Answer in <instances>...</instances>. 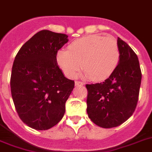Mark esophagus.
Segmentation results:
<instances>
[{"label": "esophagus", "instance_id": "esophagus-1", "mask_svg": "<svg viewBox=\"0 0 152 152\" xmlns=\"http://www.w3.org/2000/svg\"><path fill=\"white\" fill-rule=\"evenodd\" d=\"M75 85H76V86H83V85H84V83H83V82H80V81H76V82H75Z\"/></svg>", "mask_w": 152, "mask_h": 152}]
</instances>
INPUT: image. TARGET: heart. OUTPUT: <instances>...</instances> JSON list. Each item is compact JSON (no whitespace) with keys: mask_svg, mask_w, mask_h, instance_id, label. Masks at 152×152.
Segmentation results:
<instances>
[{"mask_svg":"<svg viewBox=\"0 0 152 152\" xmlns=\"http://www.w3.org/2000/svg\"><path fill=\"white\" fill-rule=\"evenodd\" d=\"M58 64L65 75L76 77L83 68L94 80L109 77L120 61V48L112 37L89 35L75 40L68 50H59L56 56Z\"/></svg>","mask_w":152,"mask_h":152,"instance_id":"obj_1","label":"heart"}]
</instances>
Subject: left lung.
Segmentation results:
<instances>
[{"instance_id":"obj_1","label":"left lung","mask_w":152,"mask_h":152,"mask_svg":"<svg viewBox=\"0 0 152 152\" xmlns=\"http://www.w3.org/2000/svg\"><path fill=\"white\" fill-rule=\"evenodd\" d=\"M120 61L115 70L102 83L86 84L87 112L95 124L111 128L132 116L137 105L141 74L137 55L120 37Z\"/></svg>"}]
</instances>
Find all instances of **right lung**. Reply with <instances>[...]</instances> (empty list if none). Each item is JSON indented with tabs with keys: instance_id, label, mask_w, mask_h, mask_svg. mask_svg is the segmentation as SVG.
<instances>
[{
	"instance_id": "1",
	"label": "right lung",
	"mask_w": 152,
	"mask_h": 152,
	"mask_svg": "<svg viewBox=\"0 0 152 152\" xmlns=\"http://www.w3.org/2000/svg\"><path fill=\"white\" fill-rule=\"evenodd\" d=\"M68 36L41 30L22 46L12 68L10 87L20 120L36 130H48L60 122L74 80L64 76L58 66L59 49Z\"/></svg>"
}]
</instances>
